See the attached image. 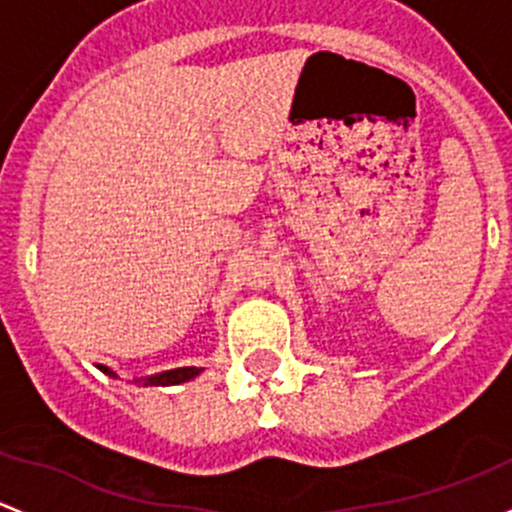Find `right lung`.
<instances>
[{
	"mask_svg": "<svg viewBox=\"0 0 512 512\" xmlns=\"http://www.w3.org/2000/svg\"><path fill=\"white\" fill-rule=\"evenodd\" d=\"M98 370L103 374H108V377H115L113 370H108V367L98 365ZM199 372L202 370H197V367H179V370L160 372V374H155V377H147L145 384H150V387L152 384H155V387H170V384H182V382H187V379L197 377Z\"/></svg>",
	"mask_w": 512,
	"mask_h": 512,
	"instance_id": "add662e5",
	"label": "right lung"
}]
</instances>
